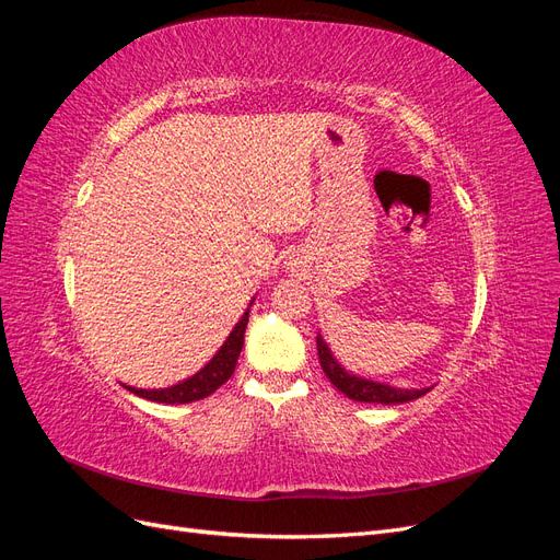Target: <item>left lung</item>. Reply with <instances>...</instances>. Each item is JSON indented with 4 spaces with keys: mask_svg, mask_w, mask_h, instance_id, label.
I'll return each instance as SVG.
<instances>
[{
    "mask_svg": "<svg viewBox=\"0 0 560 560\" xmlns=\"http://www.w3.org/2000/svg\"><path fill=\"white\" fill-rule=\"evenodd\" d=\"M317 354H319L322 371H325L327 378L331 381V385L338 389V393H343L346 397H350L354 401L404 404V401L422 397L430 389V387H420V389H416V387H411V389L409 387H395V385H387V383L362 378L358 374H350V371H346L343 364H338V360L334 358V352L327 346L325 338H322V334H317Z\"/></svg>",
    "mask_w": 560,
    "mask_h": 560,
    "instance_id": "8db88e82",
    "label": "left lung"
}]
</instances>
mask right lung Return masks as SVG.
<instances>
[{
	"instance_id": "add662e5",
	"label": "right lung",
	"mask_w": 560,
	"mask_h": 560,
	"mask_svg": "<svg viewBox=\"0 0 560 560\" xmlns=\"http://www.w3.org/2000/svg\"><path fill=\"white\" fill-rule=\"evenodd\" d=\"M254 299L249 301V306L245 308L243 317L235 322L233 331L229 334L226 341L222 343L214 352V358L202 366L200 371H196L194 376L184 378L171 387H154V389H147V387H132L126 385V389H130L132 395L151 399V401H159V404H189V401H198L202 397L212 395L219 385H224L235 371V364H238L241 358V350L245 343V329H247V319H249V308H252Z\"/></svg>"
}]
</instances>
